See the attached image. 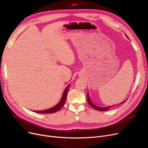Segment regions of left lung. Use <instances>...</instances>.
<instances>
[{
    "label": "left lung",
    "mask_w": 148,
    "mask_h": 148,
    "mask_svg": "<svg viewBox=\"0 0 148 148\" xmlns=\"http://www.w3.org/2000/svg\"><path fill=\"white\" fill-rule=\"evenodd\" d=\"M127 38H128V37L126 36ZM128 98V97H127ZM127 98L125 100L123 101H121V103H119L118 105H119L120 104H121L125 102L126 101V100L127 99ZM87 100H88V104L91 106L92 108L95 109V110H98V111H106L108 110H110V109H111L112 107L113 106H115V105H111V106H100V105H96L95 103H94L91 101V100L90 99L89 97V94H88V92L87 93Z\"/></svg>",
    "instance_id": "8db88e82"
}]
</instances>
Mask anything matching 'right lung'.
<instances>
[{"label":"right lung","instance_id":"right-lung-1","mask_svg":"<svg viewBox=\"0 0 148 148\" xmlns=\"http://www.w3.org/2000/svg\"><path fill=\"white\" fill-rule=\"evenodd\" d=\"M69 86V84L66 87L65 91H64L62 96L61 97V99L59 101V103L57 104H56L54 106L48 109H47V110H41V111H34V112L36 113H39V114H52L55 112L58 111L60 110V109L63 106V105H65V103L67 97V94L68 91V88Z\"/></svg>","mask_w":148,"mask_h":148}]
</instances>
